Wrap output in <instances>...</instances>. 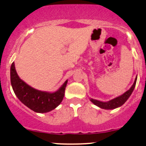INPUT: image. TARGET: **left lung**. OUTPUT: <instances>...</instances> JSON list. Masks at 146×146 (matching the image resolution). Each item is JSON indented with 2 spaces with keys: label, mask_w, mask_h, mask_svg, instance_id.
<instances>
[{
  "label": "left lung",
  "mask_w": 146,
  "mask_h": 146,
  "mask_svg": "<svg viewBox=\"0 0 146 146\" xmlns=\"http://www.w3.org/2000/svg\"><path fill=\"white\" fill-rule=\"evenodd\" d=\"M136 80H137V76L135 79L134 82H133V85L131 86L130 88L127 91H126L124 94H123L122 95L118 96V97L112 99V100H109L108 102H103L100 101V100H95V99L90 98V100L94 103V105H96V106L99 107V108H102V109L105 110H112L115 109V108H117L119 107H121L123 104H124L126 101L129 99V98L130 97V96L131 95L132 92H133V89H134L135 86H136Z\"/></svg>",
  "instance_id": "obj_1"
}]
</instances>
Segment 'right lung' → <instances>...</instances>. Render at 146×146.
I'll use <instances>...</instances> for the list:
<instances>
[{
	"mask_svg": "<svg viewBox=\"0 0 146 146\" xmlns=\"http://www.w3.org/2000/svg\"><path fill=\"white\" fill-rule=\"evenodd\" d=\"M10 81L14 93L19 100L31 110L38 113L50 112L62 101L67 80L55 92H47L35 89L19 78L15 63L10 67Z\"/></svg>",
	"mask_w": 146,
	"mask_h": 146,
	"instance_id": "obj_1",
	"label": "right lung"
}]
</instances>
